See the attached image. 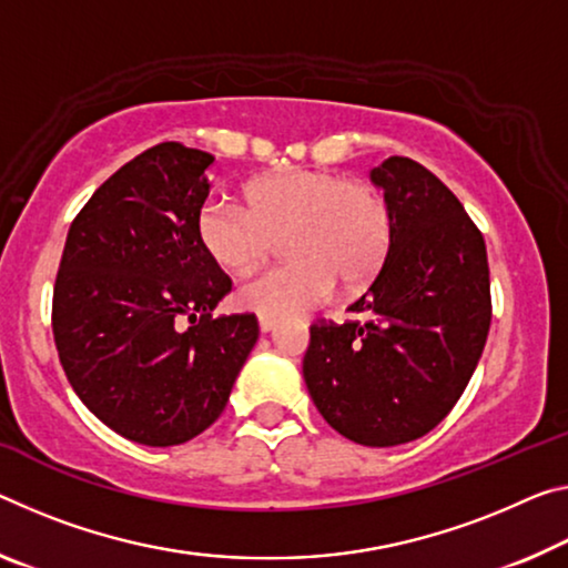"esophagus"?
<instances>
[{
	"instance_id": "obj_1",
	"label": "esophagus",
	"mask_w": 568,
	"mask_h": 568,
	"mask_svg": "<svg viewBox=\"0 0 568 568\" xmlns=\"http://www.w3.org/2000/svg\"><path fill=\"white\" fill-rule=\"evenodd\" d=\"M277 326V321L273 316H260V331L263 333H270Z\"/></svg>"
}]
</instances>
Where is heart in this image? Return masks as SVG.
I'll return each instance as SVG.
<instances>
[{
    "instance_id": "heart-1",
    "label": "heart",
    "mask_w": 568,
    "mask_h": 568,
    "mask_svg": "<svg viewBox=\"0 0 568 568\" xmlns=\"http://www.w3.org/2000/svg\"><path fill=\"white\" fill-rule=\"evenodd\" d=\"M245 204L206 200L196 240L222 270L250 275L283 237L287 263L237 291L242 308L293 316L328 298L333 287L362 291L392 250L394 214L374 184L331 169H277L245 189Z\"/></svg>"
}]
</instances>
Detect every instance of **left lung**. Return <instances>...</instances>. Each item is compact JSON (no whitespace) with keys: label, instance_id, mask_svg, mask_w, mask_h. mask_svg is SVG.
I'll list each match as a JSON object with an SVG mask.
<instances>
[{"label":"left lung","instance_id":"left-lung-1","mask_svg":"<svg viewBox=\"0 0 568 568\" xmlns=\"http://www.w3.org/2000/svg\"><path fill=\"white\" fill-rule=\"evenodd\" d=\"M394 214L379 275L348 305L366 321H316L303 379L323 419L366 447L412 443L443 422L480 362L490 331L483 232L417 161L372 171Z\"/></svg>","mask_w":568,"mask_h":568}]
</instances>
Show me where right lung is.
Segmentation results:
<instances>
[{
  "label": "right lung",
  "mask_w": 568,
  "mask_h": 568,
  "mask_svg": "<svg viewBox=\"0 0 568 568\" xmlns=\"http://www.w3.org/2000/svg\"><path fill=\"white\" fill-rule=\"evenodd\" d=\"M212 164L164 141L108 176L70 224L52 291L70 386L149 447L182 445L220 417L260 333L255 313H212L232 291L194 227Z\"/></svg>",
  "instance_id": "1"
}]
</instances>
